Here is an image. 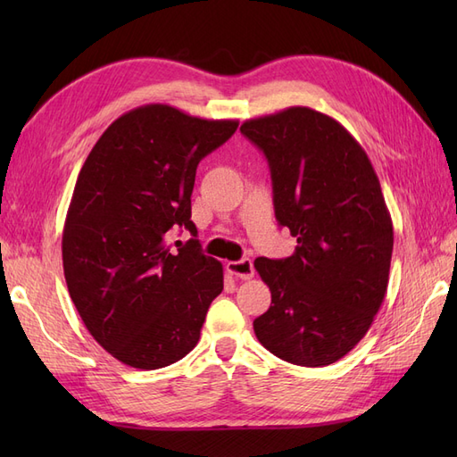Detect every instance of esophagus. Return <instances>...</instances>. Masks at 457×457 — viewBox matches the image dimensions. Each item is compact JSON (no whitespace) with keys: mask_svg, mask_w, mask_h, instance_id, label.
Listing matches in <instances>:
<instances>
[{"mask_svg":"<svg viewBox=\"0 0 457 457\" xmlns=\"http://www.w3.org/2000/svg\"><path fill=\"white\" fill-rule=\"evenodd\" d=\"M227 270L234 276H238L242 280H250L253 278V262L252 259H240V261H228L227 262Z\"/></svg>","mask_w":457,"mask_h":457,"instance_id":"obj_1","label":"esophagus"}]
</instances>
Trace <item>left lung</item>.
<instances>
[{"label": "left lung", "mask_w": 457, "mask_h": 457, "mask_svg": "<svg viewBox=\"0 0 457 457\" xmlns=\"http://www.w3.org/2000/svg\"><path fill=\"white\" fill-rule=\"evenodd\" d=\"M267 156L276 220L297 240L286 259H255L270 307L259 343L297 366L337 362L378 314L389 284L393 220L354 137L328 114L289 106L240 128Z\"/></svg>", "instance_id": "obj_1"}]
</instances>
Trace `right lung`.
Instances as JSON below:
<instances>
[{
  "instance_id": "obj_1",
  "label": "right lung",
  "mask_w": 457,
  "mask_h": 457,
  "mask_svg": "<svg viewBox=\"0 0 457 457\" xmlns=\"http://www.w3.org/2000/svg\"><path fill=\"white\" fill-rule=\"evenodd\" d=\"M237 128L145 104L110 123L81 165L62 230L64 278L93 339L123 364L181 361L223 292V265L198 240L171 252L165 238L177 227L196 237V168Z\"/></svg>"
}]
</instances>
